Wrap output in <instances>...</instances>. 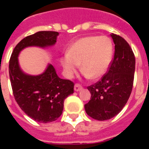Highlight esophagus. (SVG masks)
<instances>
[{
    "mask_svg": "<svg viewBox=\"0 0 149 149\" xmlns=\"http://www.w3.org/2000/svg\"><path fill=\"white\" fill-rule=\"evenodd\" d=\"M82 89H83V86H82L80 84H75V86H74L75 91H77V92H78V91H81Z\"/></svg>",
    "mask_w": 149,
    "mask_h": 149,
    "instance_id": "1",
    "label": "esophagus"
}]
</instances>
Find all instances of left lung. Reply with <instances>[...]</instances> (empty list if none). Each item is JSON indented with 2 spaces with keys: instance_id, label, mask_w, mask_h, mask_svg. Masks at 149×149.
Returning a JSON list of instances; mask_svg holds the SVG:
<instances>
[{
  "instance_id": "8db88e82",
  "label": "left lung",
  "mask_w": 149,
  "mask_h": 149,
  "mask_svg": "<svg viewBox=\"0 0 149 149\" xmlns=\"http://www.w3.org/2000/svg\"><path fill=\"white\" fill-rule=\"evenodd\" d=\"M58 36L57 31H38L23 38L14 49L9 61V77L15 100L29 118L38 122H52L60 117L64 100L73 93L74 84L59 78L50 63L41 74H28L20 66L18 56L26 48L53 46Z\"/></svg>"
}]
</instances>
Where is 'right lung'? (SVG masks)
<instances>
[{
  "label": "right lung",
  "instance_id": "obj_1",
  "mask_svg": "<svg viewBox=\"0 0 149 149\" xmlns=\"http://www.w3.org/2000/svg\"><path fill=\"white\" fill-rule=\"evenodd\" d=\"M114 43V56L102 79L88 86L91 99L84 105L86 113L98 120H106L120 113L133 87L135 58L126 41L111 35Z\"/></svg>",
  "mask_w": 149,
  "mask_h": 149
}]
</instances>
